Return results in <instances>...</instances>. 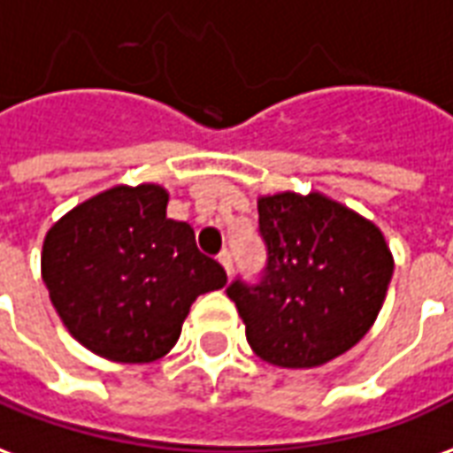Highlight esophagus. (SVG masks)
Here are the masks:
<instances>
[{
  "label": "esophagus",
  "instance_id": "1",
  "mask_svg": "<svg viewBox=\"0 0 453 453\" xmlns=\"http://www.w3.org/2000/svg\"><path fill=\"white\" fill-rule=\"evenodd\" d=\"M217 260L222 263V267L226 270V275H231V270H234V260H231L229 250H222V253L217 256Z\"/></svg>",
  "mask_w": 453,
  "mask_h": 453
}]
</instances>
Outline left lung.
<instances>
[{
	"mask_svg": "<svg viewBox=\"0 0 453 453\" xmlns=\"http://www.w3.org/2000/svg\"><path fill=\"white\" fill-rule=\"evenodd\" d=\"M258 231L267 250L260 282L226 287L253 352L306 369L357 345L394 275L379 226L321 193H277L258 200Z\"/></svg>",
	"mask_w": 453,
	"mask_h": 453,
	"instance_id": "8db88e82",
	"label": "left lung"
}]
</instances>
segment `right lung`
Masks as SVG:
<instances>
[{
  "label": "right lung",
  "instance_id": "obj_1",
  "mask_svg": "<svg viewBox=\"0 0 453 453\" xmlns=\"http://www.w3.org/2000/svg\"><path fill=\"white\" fill-rule=\"evenodd\" d=\"M161 186H115L77 204L42 243V282L67 331L113 362H154L190 306L226 285L190 224L166 217Z\"/></svg>",
  "mask_w": 453,
  "mask_h": 453
}]
</instances>
